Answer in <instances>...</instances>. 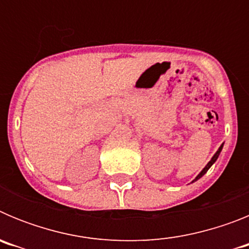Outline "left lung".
Here are the masks:
<instances>
[{
	"label": "left lung",
	"instance_id": "left-lung-1",
	"mask_svg": "<svg viewBox=\"0 0 249 249\" xmlns=\"http://www.w3.org/2000/svg\"><path fill=\"white\" fill-rule=\"evenodd\" d=\"M222 148H223V144H221V147H219V148H218V151L215 152V153H214V156H213V157H212V160H211L210 162H208V163H207V166L204 167L203 169H202V171H201V173H199V175L197 176V177L195 178V181H197V179H199V178H201L202 176L204 175V173H207V171H208V169L211 168V166H212V164L214 163L215 160H217V158H218V156H219V153H221Z\"/></svg>",
	"mask_w": 249,
	"mask_h": 249
}]
</instances>
